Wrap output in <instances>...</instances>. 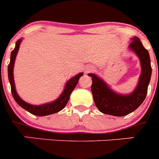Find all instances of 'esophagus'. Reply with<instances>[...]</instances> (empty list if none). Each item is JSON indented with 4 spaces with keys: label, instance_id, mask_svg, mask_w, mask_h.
I'll list each match as a JSON object with an SVG mask.
<instances>
[{
    "label": "esophagus",
    "instance_id": "esophagus-1",
    "mask_svg": "<svg viewBox=\"0 0 159 159\" xmlns=\"http://www.w3.org/2000/svg\"><path fill=\"white\" fill-rule=\"evenodd\" d=\"M93 71V67H87L85 69V73H89Z\"/></svg>",
    "mask_w": 159,
    "mask_h": 159
}]
</instances>
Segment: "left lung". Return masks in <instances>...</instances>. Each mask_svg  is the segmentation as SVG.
<instances>
[{
	"mask_svg": "<svg viewBox=\"0 0 159 159\" xmlns=\"http://www.w3.org/2000/svg\"><path fill=\"white\" fill-rule=\"evenodd\" d=\"M129 48L139 58L142 68L139 84L130 95L116 93L96 75L88 74L92 78V92L95 104L103 114L114 116H127L135 111L147 96L152 71L150 55L138 37L132 38Z\"/></svg>",
	"mask_w": 159,
	"mask_h": 159,
	"instance_id": "1",
	"label": "left lung"
}]
</instances>
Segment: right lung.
<instances>
[{
	"label": "right lung",
	"instance_id": "right-lung-1",
	"mask_svg": "<svg viewBox=\"0 0 159 159\" xmlns=\"http://www.w3.org/2000/svg\"><path fill=\"white\" fill-rule=\"evenodd\" d=\"M21 39H20L16 41V46L15 48L13 49L11 52V57H10V63L8 64V80H9V83L11 85V92H12V96H13L14 99L18 103V105L24 108L25 110L27 111L30 112L32 115L37 116H48V115H52V114H55L57 112H59L62 109L65 107L67 105V102L69 100L70 95L72 92V91L75 89L76 84H78L79 80L82 76L84 74L83 72L79 73L78 75L72 77L71 80L67 81V84L65 85L64 92L62 94L60 95L58 99H56L55 101L49 103H45V104L42 105H32L29 104L28 102H25L23 99L20 98L19 95H17L15 88V84H14V80H13V67H14V63H15V60H16V54L19 50L20 44L21 42Z\"/></svg>",
	"mask_w": 159,
	"mask_h": 159
}]
</instances>
